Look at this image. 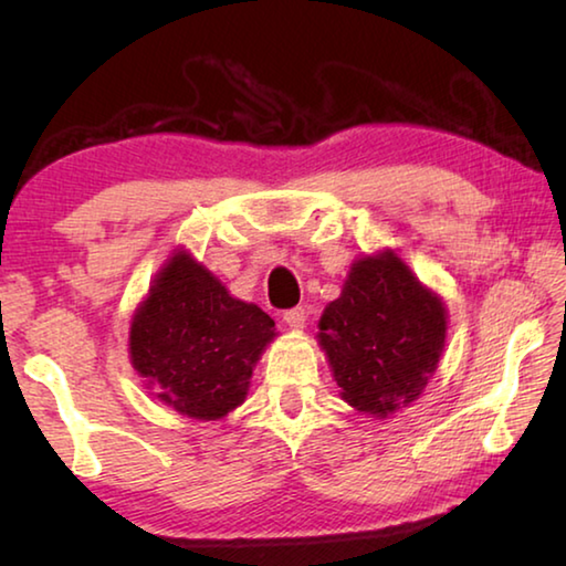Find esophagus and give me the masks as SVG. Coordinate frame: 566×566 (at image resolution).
<instances>
[{"mask_svg":"<svg viewBox=\"0 0 566 566\" xmlns=\"http://www.w3.org/2000/svg\"><path fill=\"white\" fill-rule=\"evenodd\" d=\"M284 322H286V327H290V329H304L306 312L302 310V306H294V310L284 312Z\"/></svg>","mask_w":566,"mask_h":566,"instance_id":"obj_1","label":"esophagus"}]
</instances>
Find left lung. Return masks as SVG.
Instances as JSON below:
<instances>
[{"instance_id": "8db88e82", "label": "left lung", "mask_w": 566, "mask_h": 566, "mask_svg": "<svg viewBox=\"0 0 566 566\" xmlns=\"http://www.w3.org/2000/svg\"><path fill=\"white\" fill-rule=\"evenodd\" d=\"M449 314L391 249L352 264L337 300L324 306L317 342L342 399L387 419L417 401L439 367Z\"/></svg>"}]
</instances>
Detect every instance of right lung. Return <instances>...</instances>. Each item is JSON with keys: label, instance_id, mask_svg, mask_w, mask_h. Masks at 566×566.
Returning a JSON list of instances; mask_svg holds the SVG:
<instances>
[{"label": "right lung", "instance_id": "add662e5", "mask_svg": "<svg viewBox=\"0 0 566 566\" xmlns=\"http://www.w3.org/2000/svg\"><path fill=\"white\" fill-rule=\"evenodd\" d=\"M274 319L227 292L185 247L149 284L129 324V361L149 395L177 415L224 419L244 405Z\"/></svg>", "mask_w": 566, "mask_h": 566}]
</instances>
